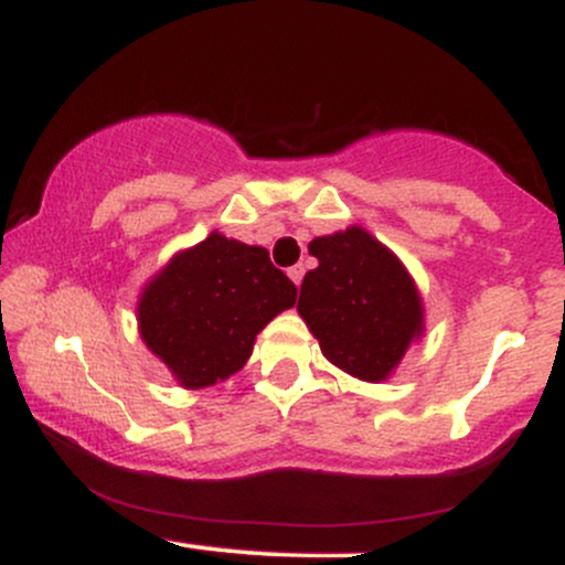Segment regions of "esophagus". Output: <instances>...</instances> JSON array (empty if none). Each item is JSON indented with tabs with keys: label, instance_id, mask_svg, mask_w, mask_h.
<instances>
[{
	"label": "esophagus",
	"instance_id": "34e87169",
	"mask_svg": "<svg viewBox=\"0 0 565 565\" xmlns=\"http://www.w3.org/2000/svg\"><path fill=\"white\" fill-rule=\"evenodd\" d=\"M287 274H289L291 281H295L297 287H300V284H302V276H305V265H291V268L287 270Z\"/></svg>",
	"mask_w": 565,
	"mask_h": 565
}]
</instances>
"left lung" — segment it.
<instances>
[{"mask_svg":"<svg viewBox=\"0 0 565 565\" xmlns=\"http://www.w3.org/2000/svg\"><path fill=\"white\" fill-rule=\"evenodd\" d=\"M297 310L329 361L359 380L380 382L423 332V300L391 249L361 228L310 242Z\"/></svg>","mask_w":565,"mask_h":565,"instance_id":"8db88e82","label":"left lung"}]
</instances>
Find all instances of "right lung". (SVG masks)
<instances>
[{"label": "right lung", "instance_id": "right-lung-1", "mask_svg": "<svg viewBox=\"0 0 565 565\" xmlns=\"http://www.w3.org/2000/svg\"><path fill=\"white\" fill-rule=\"evenodd\" d=\"M295 300L268 249L212 233L142 291L140 334L180 385L206 387L238 372L265 323Z\"/></svg>", "mask_w": 565, "mask_h": 565}]
</instances>
